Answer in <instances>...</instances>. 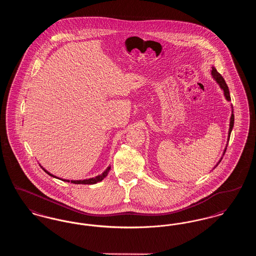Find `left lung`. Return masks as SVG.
<instances>
[{
  "instance_id": "1",
  "label": "left lung",
  "mask_w": 256,
  "mask_h": 256,
  "mask_svg": "<svg viewBox=\"0 0 256 256\" xmlns=\"http://www.w3.org/2000/svg\"><path fill=\"white\" fill-rule=\"evenodd\" d=\"M211 74L212 76L214 78V80L218 82L220 87L224 90V97L228 100H230V90H228V86L226 84L224 78L220 74L217 72L216 68L215 67H212V71H211ZM233 124H234V114H233V111H232V117H230V130H228V137H230V134H232V128H233ZM226 150L224 152V154L226 152ZM222 158L220 159L219 163L220 162V160ZM218 165V164H217ZM216 165V167H217Z\"/></svg>"
}]
</instances>
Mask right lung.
<instances>
[{"label":"right lung","instance_id":"obj_1","mask_svg":"<svg viewBox=\"0 0 256 256\" xmlns=\"http://www.w3.org/2000/svg\"><path fill=\"white\" fill-rule=\"evenodd\" d=\"M110 168L111 167H108V169L104 170L102 174H100V176H95V178H88V180H71V182L74 183V184H95V183L98 182H102L106 176H108V172L110 170ZM43 170H45L49 176H54V178H56V176H54V174H50L48 170H45L44 168H43ZM61 180V178H60ZM63 180V182H70V180Z\"/></svg>","mask_w":256,"mask_h":256}]
</instances>
